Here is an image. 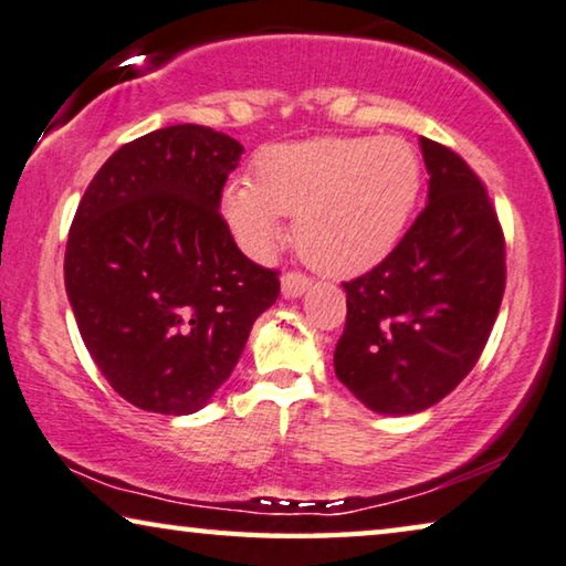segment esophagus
Here are the masks:
<instances>
[{
    "mask_svg": "<svg viewBox=\"0 0 566 566\" xmlns=\"http://www.w3.org/2000/svg\"><path fill=\"white\" fill-rule=\"evenodd\" d=\"M311 289V281L301 273H285L281 277V291L285 298H301Z\"/></svg>",
    "mask_w": 566,
    "mask_h": 566,
    "instance_id": "1",
    "label": "esophagus"
}]
</instances>
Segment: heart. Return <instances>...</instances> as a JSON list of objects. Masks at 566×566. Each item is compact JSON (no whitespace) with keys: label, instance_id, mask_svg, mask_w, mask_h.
<instances>
[{"label":"heart","instance_id":"1","mask_svg":"<svg viewBox=\"0 0 566 566\" xmlns=\"http://www.w3.org/2000/svg\"><path fill=\"white\" fill-rule=\"evenodd\" d=\"M421 158L398 137H316L270 145L255 184L232 181L222 217L240 248L263 260L296 217L298 255L318 273L349 277L396 250L421 193Z\"/></svg>","mask_w":566,"mask_h":566}]
</instances>
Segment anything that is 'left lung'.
Returning <instances> with one entry per match:
<instances>
[{
	"instance_id": "obj_1",
	"label": "left lung",
	"mask_w": 566,
	"mask_h": 566,
	"mask_svg": "<svg viewBox=\"0 0 566 566\" xmlns=\"http://www.w3.org/2000/svg\"><path fill=\"white\" fill-rule=\"evenodd\" d=\"M429 203L370 273L342 283L337 378L375 413L439 403L485 349L505 291V240L474 170L421 137Z\"/></svg>"
}]
</instances>
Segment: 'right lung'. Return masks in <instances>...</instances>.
I'll return each mask as SVG.
<instances>
[{
    "label": "right lung",
    "instance_id": "1",
    "mask_svg": "<svg viewBox=\"0 0 566 566\" xmlns=\"http://www.w3.org/2000/svg\"><path fill=\"white\" fill-rule=\"evenodd\" d=\"M242 150L211 127L155 129L104 163L73 217L63 273L81 339L143 411L207 406L281 293L219 214Z\"/></svg>",
    "mask_w": 566,
    "mask_h": 566
}]
</instances>
